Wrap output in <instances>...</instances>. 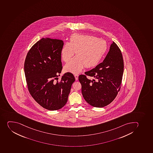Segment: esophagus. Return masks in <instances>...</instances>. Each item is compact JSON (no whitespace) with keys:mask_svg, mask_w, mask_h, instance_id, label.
<instances>
[{"mask_svg":"<svg viewBox=\"0 0 153 153\" xmlns=\"http://www.w3.org/2000/svg\"><path fill=\"white\" fill-rule=\"evenodd\" d=\"M78 75L77 74H75L74 75V77L75 78V79H76V80H78Z\"/></svg>","mask_w":153,"mask_h":153,"instance_id":"1","label":"esophagus"}]
</instances>
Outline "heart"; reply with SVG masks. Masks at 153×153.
I'll use <instances>...</instances> for the list:
<instances>
[{
    "instance_id": "heart-1",
    "label": "heart",
    "mask_w": 153,
    "mask_h": 153,
    "mask_svg": "<svg viewBox=\"0 0 153 153\" xmlns=\"http://www.w3.org/2000/svg\"><path fill=\"white\" fill-rule=\"evenodd\" d=\"M108 48L107 42L92 35L74 34L69 42H65L60 50L62 60L68 62L76 52L77 56L65 65L67 72L77 73L81 71L84 66L93 68L98 65Z\"/></svg>"
}]
</instances>
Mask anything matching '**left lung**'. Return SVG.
Returning <instances> with one entry per match:
<instances>
[{"mask_svg": "<svg viewBox=\"0 0 153 153\" xmlns=\"http://www.w3.org/2000/svg\"><path fill=\"white\" fill-rule=\"evenodd\" d=\"M123 68L121 50L113 42L103 62L79 76L85 101L95 107H103L112 102L121 88ZM87 76L94 79L91 80Z\"/></svg>", "mask_w": 153, "mask_h": 153, "instance_id": "1", "label": "left lung"}]
</instances>
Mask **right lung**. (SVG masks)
I'll return each mask as SVG.
<instances>
[{"instance_id": "add662e5", "label": "right lung", "mask_w": 153, "mask_h": 153, "mask_svg": "<svg viewBox=\"0 0 153 153\" xmlns=\"http://www.w3.org/2000/svg\"><path fill=\"white\" fill-rule=\"evenodd\" d=\"M63 45L61 40L42 38L29 50L24 64L29 93L42 107L51 111L66 104L75 80L70 72L58 80L62 69L60 50Z\"/></svg>"}]
</instances>
